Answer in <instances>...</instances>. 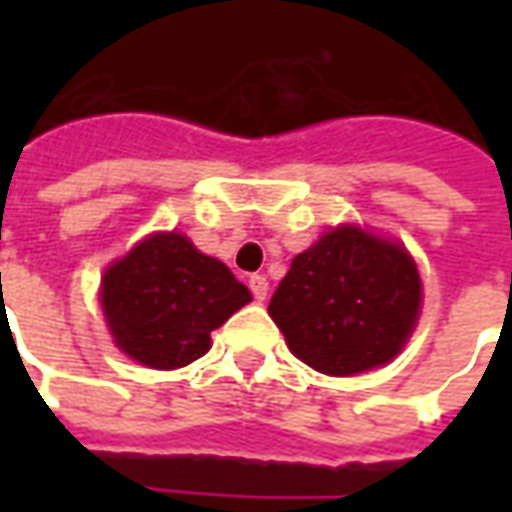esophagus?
<instances>
[{
	"mask_svg": "<svg viewBox=\"0 0 512 512\" xmlns=\"http://www.w3.org/2000/svg\"><path fill=\"white\" fill-rule=\"evenodd\" d=\"M249 290H252V296H255L257 301H266L268 279L263 277V274H252V277H249Z\"/></svg>",
	"mask_w": 512,
	"mask_h": 512,
	"instance_id": "1",
	"label": "esophagus"
}]
</instances>
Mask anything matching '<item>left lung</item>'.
<instances>
[{
    "instance_id": "left-lung-1",
    "label": "left lung",
    "mask_w": 512,
    "mask_h": 512,
    "mask_svg": "<svg viewBox=\"0 0 512 512\" xmlns=\"http://www.w3.org/2000/svg\"><path fill=\"white\" fill-rule=\"evenodd\" d=\"M419 304L422 282L406 249L345 224L293 257L268 315L304 365L356 376L403 351Z\"/></svg>"
}]
</instances>
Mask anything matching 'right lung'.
Returning a JSON list of instances; mask_svg holds the SVG:
<instances>
[{
	"label": "right lung",
	"instance_id": "1",
	"mask_svg": "<svg viewBox=\"0 0 512 512\" xmlns=\"http://www.w3.org/2000/svg\"><path fill=\"white\" fill-rule=\"evenodd\" d=\"M252 301L216 257L186 235L156 233L106 268L101 307L117 348L139 365L175 370L211 348V332Z\"/></svg>",
	"mask_w": 512,
	"mask_h": 512
}]
</instances>
